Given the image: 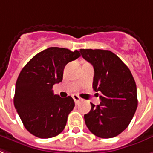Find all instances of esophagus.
<instances>
[{"mask_svg":"<svg viewBox=\"0 0 153 153\" xmlns=\"http://www.w3.org/2000/svg\"><path fill=\"white\" fill-rule=\"evenodd\" d=\"M72 97H73V99H74V102H79V101H80V100H81V98L79 97V96H78V95H73V96H72Z\"/></svg>","mask_w":153,"mask_h":153,"instance_id":"obj_1","label":"esophagus"}]
</instances>
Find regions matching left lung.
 I'll use <instances>...</instances> for the list:
<instances>
[{
	"instance_id": "1",
	"label": "left lung",
	"mask_w": 153,
	"mask_h": 153,
	"mask_svg": "<svg viewBox=\"0 0 153 153\" xmlns=\"http://www.w3.org/2000/svg\"><path fill=\"white\" fill-rule=\"evenodd\" d=\"M79 51L94 67L93 89L101 93L100 104L91 103L90 112L84 115L85 123L98 137H115L128 128L137 108L133 76L128 66L111 51L92 49H80Z\"/></svg>"
}]
</instances>
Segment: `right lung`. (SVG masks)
I'll use <instances>...</instances> for the list:
<instances>
[{"mask_svg": "<svg viewBox=\"0 0 153 153\" xmlns=\"http://www.w3.org/2000/svg\"><path fill=\"white\" fill-rule=\"evenodd\" d=\"M79 57L78 51L50 47L36 54L22 70L13 102L25 128L33 136L51 138L63 131L74 109V100L54 95L52 88L62 81L66 64Z\"/></svg>", "mask_w": 153, "mask_h": 153, "instance_id": "1", "label": "right lung"}]
</instances>
